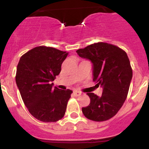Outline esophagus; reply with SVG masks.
Wrapping results in <instances>:
<instances>
[{"label": "esophagus", "mask_w": 149, "mask_h": 149, "mask_svg": "<svg viewBox=\"0 0 149 149\" xmlns=\"http://www.w3.org/2000/svg\"><path fill=\"white\" fill-rule=\"evenodd\" d=\"M73 94H74L76 97H78V96H80V95H82V92H79V91H77V90H75V91L73 92Z\"/></svg>", "instance_id": "34e87169"}]
</instances>
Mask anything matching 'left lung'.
<instances>
[{
  "label": "left lung",
  "instance_id": "obj_1",
  "mask_svg": "<svg viewBox=\"0 0 149 149\" xmlns=\"http://www.w3.org/2000/svg\"><path fill=\"white\" fill-rule=\"evenodd\" d=\"M93 64V81L103 88L102 95L88 92L90 104L82 108L87 118L97 122L113 117L127 98L132 69L127 53L118 46L99 42L76 51Z\"/></svg>",
  "mask_w": 149,
  "mask_h": 149
}]
</instances>
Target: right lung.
Returning a JSON list of instances; mask_svg holds the SVG:
<instances>
[{"instance_id":"1","label":"right lung","mask_w":149,"mask_h":149,"mask_svg":"<svg viewBox=\"0 0 149 149\" xmlns=\"http://www.w3.org/2000/svg\"><path fill=\"white\" fill-rule=\"evenodd\" d=\"M69 52L38 46L20 58L15 79L25 106L34 118L45 123L64 117L73 91L53 88L50 83L61 72Z\"/></svg>"}]
</instances>
